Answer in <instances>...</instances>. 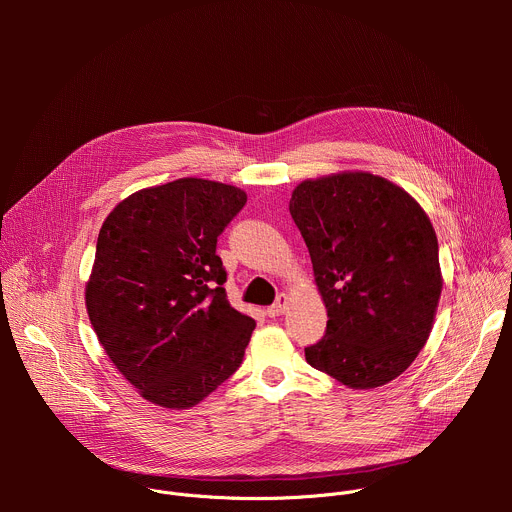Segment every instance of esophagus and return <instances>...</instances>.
I'll use <instances>...</instances> for the list:
<instances>
[{"label":"esophagus","instance_id":"34e87169","mask_svg":"<svg viewBox=\"0 0 512 512\" xmlns=\"http://www.w3.org/2000/svg\"><path fill=\"white\" fill-rule=\"evenodd\" d=\"M287 304H289V298H287L285 294H281V296L275 300V304L267 308V316H269V318H277V316L285 314V310H287Z\"/></svg>","mask_w":512,"mask_h":512}]
</instances>
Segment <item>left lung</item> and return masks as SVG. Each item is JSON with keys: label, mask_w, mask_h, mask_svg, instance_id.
Returning a JSON list of instances; mask_svg holds the SVG:
<instances>
[{"label": "left lung", "mask_w": 512, "mask_h": 512, "mask_svg": "<svg viewBox=\"0 0 512 512\" xmlns=\"http://www.w3.org/2000/svg\"><path fill=\"white\" fill-rule=\"evenodd\" d=\"M289 212L328 310L306 360L350 389L397 379L425 346L442 296L425 210L381 176L342 172L298 184Z\"/></svg>", "instance_id": "8db88e82"}]
</instances>
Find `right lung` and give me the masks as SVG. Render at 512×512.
I'll return each instance as SVG.
<instances>
[{
    "label": "right lung",
    "instance_id": "add662e5",
    "mask_svg": "<svg viewBox=\"0 0 512 512\" xmlns=\"http://www.w3.org/2000/svg\"><path fill=\"white\" fill-rule=\"evenodd\" d=\"M245 202L241 188L180 178L127 196L99 231L89 320L119 373L160 407H194L241 367L255 320L227 300L216 239Z\"/></svg>",
    "mask_w": 512,
    "mask_h": 512
}]
</instances>
